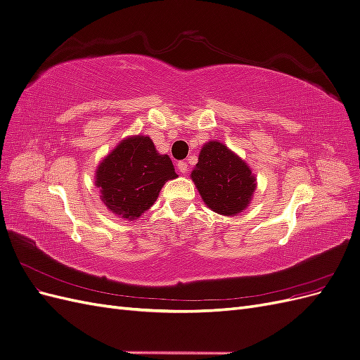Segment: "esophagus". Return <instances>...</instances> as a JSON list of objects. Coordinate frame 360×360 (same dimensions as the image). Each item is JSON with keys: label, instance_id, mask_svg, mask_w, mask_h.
Instances as JSON below:
<instances>
[{"label": "esophagus", "instance_id": "34e87169", "mask_svg": "<svg viewBox=\"0 0 360 360\" xmlns=\"http://www.w3.org/2000/svg\"><path fill=\"white\" fill-rule=\"evenodd\" d=\"M177 168H179V171L181 172V174H184L188 171V163L186 162H179L177 163Z\"/></svg>", "mask_w": 360, "mask_h": 360}]
</instances>
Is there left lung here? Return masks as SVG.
<instances>
[{
    "instance_id": "8db88e82",
    "label": "left lung",
    "mask_w": 360,
    "mask_h": 360,
    "mask_svg": "<svg viewBox=\"0 0 360 360\" xmlns=\"http://www.w3.org/2000/svg\"><path fill=\"white\" fill-rule=\"evenodd\" d=\"M191 177L202 201L213 212L225 216L245 210L257 188L246 163L217 141L202 147Z\"/></svg>"
}]
</instances>
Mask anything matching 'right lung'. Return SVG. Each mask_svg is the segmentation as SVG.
<instances>
[{
	"label": "right lung",
	"instance_id": "add662e5",
	"mask_svg": "<svg viewBox=\"0 0 360 360\" xmlns=\"http://www.w3.org/2000/svg\"><path fill=\"white\" fill-rule=\"evenodd\" d=\"M177 174L168 155H159L148 136L120 143L96 171L102 201L112 213L136 219L148 210L167 180Z\"/></svg>",
	"mask_w": 360,
	"mask_h": 360
}]
</instances>
